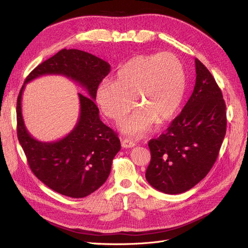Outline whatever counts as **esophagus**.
I'll list each match as a JSON object with an SVG mask.
<instances>
[{"label":"esophagus","mask_w":248,"mask_h":248,"mask_svg":"<svg viewBox=\"0 0 248 248\" xmlns=\"http://www.w3.org/2000/svg\"><path fill=\"white\" fill-rule=\"evenodd\" d=\"M121 145H122L123 148H133L134 146H136V142H133V141H131V140H129L125 139V140H122Z\"/></svg>","instance_id":"1"}]
</instances>
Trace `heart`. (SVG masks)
I'll return each mask as SVG.
<instances>
[{
	"instance_id": "obj_1",
	"label": "heart",
	"mask_w": 248,
	"mask_h": 248,
	"mask_svg": "<svg viewBox=\"0 0 248 248\" xmlns=\"http://www.w3.org/2000/svg\"><path fill=\"white\" fill-rule=\"evenodd\" d=\"M186 88L181 61L171 52L139 55L117 72L116 80H103L97 88L96 101L107 117L119 121L134 107L138 109L121 124L130 136L150 130L155 120L166 122L175 116Z\"/></svg>"
}]
</instances>
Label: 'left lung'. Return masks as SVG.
<instances>
[{
	"label": "left lung",
	"mask_w": 248,
	"mask_h": 248,
	"mask_svg": "<svg viewBox=\"0 0 248 248\" xmlns=\"http://www.w3.org/2000/svg\"><path fill=\"white\" fill-rule=\"evenodd\" d=\"M196 86L180 115L159 138L149 140L151 161L146 179L168 194L189 190L215 163L226 136L227 112L221 90L196 59Z\"/></svg>",
	"instance_id": "left-lung-1"
}]
</instances>
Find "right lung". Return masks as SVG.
<instances>
[{
	"label": "right lung",
	"mask_w": 248,
	"mask_h": 248,
	"mask_svg": "<svg viewBox=\"0 0 248 248\" xmlns=\"http://www.w3.org/2000/svg\"><path fill=\"white\" fill-rule=\"evenodd\" d=\"M110 66L89 52L62 49L39 64L27 77L16 103L17 139L29 167L50 189L73 199L85 198L107 181L111 161L121 149L118 134L103 124L95 104L96 91ZM46 74H61L78 82L88 96L79 93L81 112L74 130L62 140L42 143L26 130L21 115L24 85Z\"/></svg>",
	"instance_id": "add662e5"
}]
</instances>
